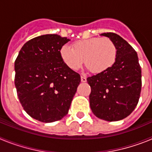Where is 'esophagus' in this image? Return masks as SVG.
I'll return each mask as SVG.
<instances>
[{"label":"esophagus","mask_w":152,"mask_h":152,"mask_svg":"<svg viewBox=\"0 0 152 152\" xmlns=\"http://www.w3.org/2000/svg\"><path fill=\"white\" fill-rule=\"evenodd\" d=\"M80 79H81V82H86L87 81V78H86L85 76H81Z\"/></svg>","instance_id":"1"}]
</instances>
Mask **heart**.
I'll return each mask as SVG.
<instances>
[{
  "label": "heart",
  "instance_id": "b5f03b06",
  "mask_svg": "<svg viewBox=\"0 0 152 152\" xmlns=\"http://www.w3.org/2000/svg\"><path fill=\"white\" fill-rule=\"evenodd\" d=\"M59 54L70 69L78 70L85 61L88 69L100 73L109 69L116 61L117 48L110 39L90 38L75 42L73 49L68 45H62Z\"/></svg>",
  "mask_w": 152,
  "mask_h": 152
}]
</instances>
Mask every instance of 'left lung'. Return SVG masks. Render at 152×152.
I'll return each instance as SVG.
<instances>
[{"label":"left lung","mask_w":152,"mask_h":152,"mask_svg":"<svg viewBox=\"0 0 152 152\" xmlns=\"http://www.w3.org/2000/svg\"><path fill=\"white\" fill-rule=\"evenodd\" d=\"M117 48V57L105 72L87 78L91 86L90 106L97 118L119 121L130 115L138 104L142 88V70L137 52L120 36L104 33Z\"/></svg>","instance_id":"8db88e82"}]
</instances>
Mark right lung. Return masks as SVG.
Segmentation results:
<instances>
[{
	"instance_id": "1",
	"label": "right lung",
	"mask_w": 152,
	"mask_h": 152,
	"mask_svg": "<svg viewBox=\"0 0 152 152\" xmlns=\"http://www.w3.org/2000/svg\"><path fill=\"white\" fill-rule=\"evenodd\" d=\"M69 39L37 36L24 44L14 63L15 87L23 110L33 119L52 123L68 114L80 76L63 62L59 51Z\"/></svg>"
}]
</instances>
